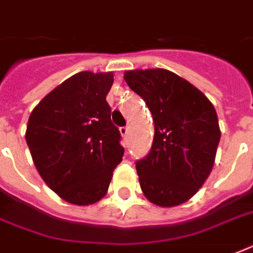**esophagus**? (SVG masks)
<instances>
[{
  "label": "esophagus",
  "instance_id": "obj_1",
  "mask_svg": "<svg viewBox=\"0 0 253 253\" xmlns=\"http://www.w3.org/2000/svg\"><path fill=\"white\" fill-rule=\"evenodd\" d=\"M119 132H121V135H122V136H125V138H126L127 136V134H128V127H121V128H119Z\"/></svg>",
  "mask_w": 253,
  "mask_h": 253
}]
</instances>
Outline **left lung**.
I'll return each instance as SVG.
<instances>
[{"label":"left lung","instance_id":"8db88e82","mask_svg":"<svg viewBox=\"0 0 253 253\" xmlns=\"http://www.w3.org/2000/svg\"><path fill=\"white\" fill-rule=\"evenodd\" d=\"M155 125L150 152L136 160L139 184L152 204L172 208L192 198L211 172L220 139L216 111L189 81L167 69L125 73Z\"/></svg>","mask_w":253,"mask_h":253}]
</instances>
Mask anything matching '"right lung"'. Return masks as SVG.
Segmentation results:
<instances>
[{"label": "right lung", "mask_w": 253, "mask_h": 253, "mask_svg": "<svg viewBox=\"0 0 253 253\" xmlns=\"http://www.w3.org/2000/svg\"><path fill=\"white\" fill-rule=\"evenodd\" d=\"M113 73L80 72L45 95L27 123L26 142L44 182L69 204L91 205L106 194L122 162L121 132L106 95Z\"/></svg>", "instance_id": "1"}]
</instances>
